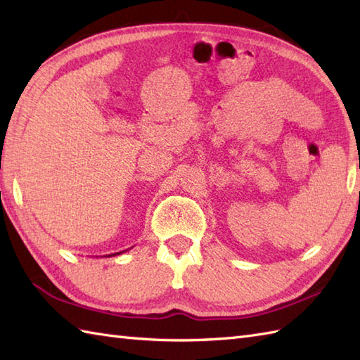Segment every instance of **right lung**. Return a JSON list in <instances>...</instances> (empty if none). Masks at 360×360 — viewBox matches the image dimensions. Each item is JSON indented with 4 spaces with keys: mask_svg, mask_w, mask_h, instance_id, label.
<instances>
[{
    "mask_svg": "<svg viewBox=\"0 0 360 360\" xmlns=\"http://www.w3.org/2000/svg\"><path fill=\"white\" fill-rule=\"evenodd\" d=\"M122 252H125V250H122ZM122 252H117V254H112V255H119V254H122ZM112 255H106V257H112Z\"/></svg>",
    "mask_w": 360,
    "mask_h": 360,
    "instance_id": "1",
    "label": "right lung"
}]
</instances>
